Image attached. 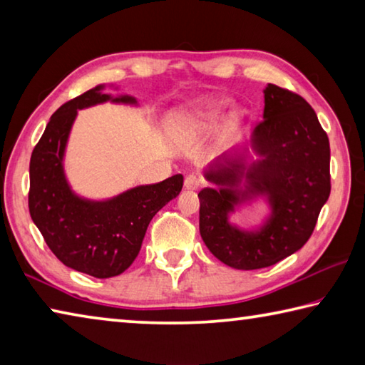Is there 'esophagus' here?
<instances>
[{
  "mask_svg": "<svg viewBox=\"0 0 365 365\" xmlns=\"http://www.w3.org/2000/svg\"><path fill=\"white\" fill-rule=\"evenodd\" d=\"M201 185V177L196 174H188L185 177V188L187 190H196Z\"/></svg>",
  "mask_w": 365,
  "mask_h": 365,
  "instance_id": "34e87169",
  "label": "esophagus"
}]
</instances>
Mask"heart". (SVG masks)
<instances>
[{
  "label": "heart",
  "instance_id": "b5f03b06",
  "mask_svg": "<svg viewBox=\"0 0 365 365\" xmlns=\"http://www.w3.org/2000/svg\"><path fill=\"white\" fill-rule=\"evenodd\" d=\"M225 106L224 100H209L200 104L195 110L183 114L177 119V128L190 132H202L215 115Z\"/></svg>",
  "mask_w": 365,
  "mask_h": 365
}]
</instances>
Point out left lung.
I'll list each match as a JSON object with an SVG mask.
<instances>
[{"label": "left lung", "mask_w": 365, "mask_h": 365, "mask_svg": "<svg viewBox=\"0 0 365 365\" xmlns=\"http://www.w3.org/2000/svg\"><path fill=\"white\" fill-rule=\"evenodd\" d=\"M264 120L252 132L261 156L246 172L242 156H224L206 172L215 188L200 191V233L209 251L238 270L274 265L301 250L330 196V143L316 110L304 98L269 83ZM264 194L271 217L259 231L245 232L227 222L234 206Z\"/></svg>", "instance_id": "left-lung-1"}]
</instances>
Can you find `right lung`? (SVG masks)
<instances>
[{
    "label": "right lung",
    "mask_w": 365,
    "mask_h": 365,
    "mask_svg": "<svg viewBox=\"0 0 365 365\" xmlns=\"http://www.w3.org/2000/svg\"><path fill=\"white\" fill-rule=\"evenodd\" d=\"M103 85L64 103L51 115L30 158L29 211L48 248L61 262L96 279L120 275L138 256L146 228L159 209L180 193L183 175L141 185L108 201L72 193L63 158L77 109L109 101ZM115 103H130L120 96Z\"/></svg>",
    "instance_id": "add662e5"
}]
</instances>
